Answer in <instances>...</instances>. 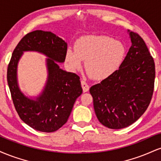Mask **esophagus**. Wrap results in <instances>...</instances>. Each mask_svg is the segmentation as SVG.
Instances as JSON below:
<instances>
[{
  "mask_svg": "<svg viewBox=\"0 0 161 161\" xmlns=\"http://www.w3.org/2000/svg\"><path fill=\"white\" fill-rule=\"evenodd\" d=\"M81 85H82V90L84 92H87L89 90V86H88L87 83L85 82V81L83 80H81Z\"/></svg>",
  "mask_w": 161,
  "mask_h": 161,
  "instance_id": "obj_1",
  "label": "esophagus"
}]
</instances>
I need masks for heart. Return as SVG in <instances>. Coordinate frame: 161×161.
Listing matches in <instances>:
<instances>
[{
    "instance_id": "1",
    "label": "heart",
    "mask_w": 161,
    "mask_h": 161,
    "mask_svg": "<svg viewBox=\"0 0 161 161\" xmlns=\"http://www.w3.org/2000/svg\"><path fill=\"white\" fill-rule=\"evenodd\" d=\"M125 54V45L108 36H86L76 41L74 50L66 52V63L73 72L86 67L94 79L104 80L119 68Z\"/></svg>"
}]
</instances>
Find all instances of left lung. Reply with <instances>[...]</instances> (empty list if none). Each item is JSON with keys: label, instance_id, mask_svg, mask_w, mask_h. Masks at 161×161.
Masks as SVG:
<instances>
[{"label": "left lung", "instance_id": "1", "mask_svg": "<svg viewBox=\"0 0 161 161\" xmlns=\"http://www.w3.org/2000/svg\"><path fill=\"white\" fill-rule=\"evenodd\" d=\"M127 33L132 45L119 69L90 88L97 119L109 129L125 128L139 119L154 92V59L141 37Z\"/></svg>", "mask_w": 161, "mask_h": 161}]
</instances>
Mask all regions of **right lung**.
Segmentation results:
<instances>
[{"instance_id": "add662e5", "label": "right lung", "mask_w": 161, "mask_h": 161, "mask_svg": "<svg viewBox=\"0 0 161 161\" xmlns=\"http://www.w3.org/2000/svg\"><path fill=\"white\" fill-rule=\"evenodd\" d=\"M67 43L51 32L36 30L25 36L12 53L7 83L20 119L37 131L53 132L67 121L75 101L82 95L79 75L60 69L65 61ZM37 52L47 57V79L38 96H29L18 82V64L24 52Z\"/></svg>"}]
</instances>
